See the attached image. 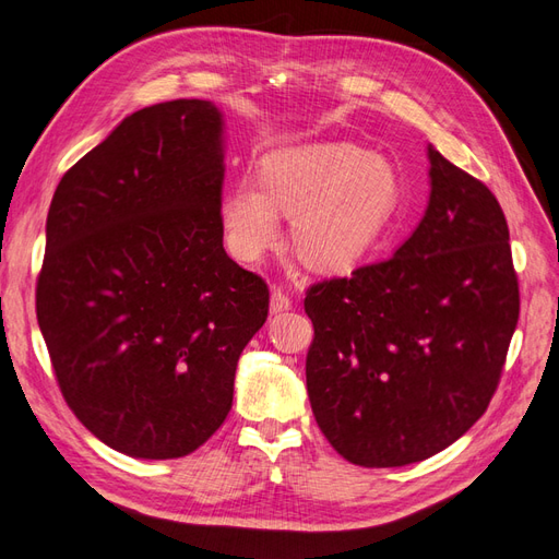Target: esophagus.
Returning <instances> with one entry per match:
<instances>
[{"label": "esophagus", "mask_w": 559, "mask_h": 559, "mask_svg": "<svg viewBox=\"0 0 559 559\" xmlns=\"http://www.w3.org/2000/svg\"><path fill=\"white\" fill-rule=\"evenodd\" d=\"M289 308H292L289 294L284 292V289H280V287L272 289V294H270V312H272V316H280V312L289 310Z\"/></svg>", "instance_id": "obj_1"}]
</instances>
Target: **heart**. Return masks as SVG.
<instances>
[{
    "label": "heart",
    "mask_w": 559,
    "mask_h": 559,
    "mask_svg": "<svg viewBox=\"0 0 559 559\" xmlns=\"http://www.w3.org/2000/svg\"><path fill=\"white\" fill-rule=\"evenodd\" d=\"M401 206L393 163L348 142L284 146L261 160L258 187L239 180L221 203L227 247L243 261L261 258L289 215L296 255L310 267L356 265L386 235Z\"/></svg>",
    "instance_id": "heart-1"
}]
</instances>
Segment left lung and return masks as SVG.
<instances>
[{
  "mask_svg": "<svg viewBox=\"0 0 559 559\" xmlns=\"http://www.w3.org/2000/svg\"><path fill=\"white\" fill-rule=\"evenodd\" d=\"M429 201L386 261L306 294V384L353 465L403 467L457 441L488 403L520 318L500 203L431 144Z\"/></svg>",
  "mask_w": 559,
  "mask_h": 559,
  "instance_id": "left-lung-1",
  "label": "left lung"
}]
</instances>
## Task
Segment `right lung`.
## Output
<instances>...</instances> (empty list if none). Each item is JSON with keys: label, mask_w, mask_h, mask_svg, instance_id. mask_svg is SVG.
Returning a JSON list of instances; mask_svg holds the SVG:
<instances>
[{"label": "right lung", "mask_w": 559, "mask_h": 559, "mask_svg": "<svg viewBox=\"0 0 559 559\" xmlns=\"http://www.w3.org/2000/svg\"><path fill=\"white\" fill-rule=\"evenodd\" d=\"M223 111L177 99L122 118L51 199L39 332L68 407L130 457L213 437L267 318V284L223 249Z\"/></svg>", "instance_id": "right-lung-1"}]
</instances>
